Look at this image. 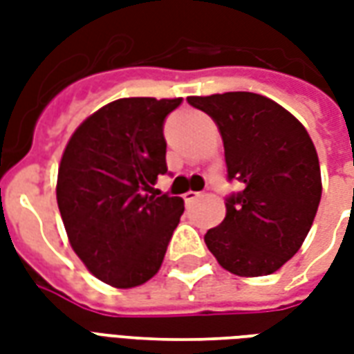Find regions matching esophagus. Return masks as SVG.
Returning a JSON list of instances; mask_svg holds the SVG:
<instances>
[{
    "label": "esophagus",
    "instance_id": "34e87169",
    "mask_svg": "<svg viewBox=\"0 0 354 354\" xmlns=\"http://www.w3.org/2000/svg\"><path fill=\"white\" fill-rule=\"evenodd\" d=\"M201 197H203V193L199 192H187L184 195V201L187 203V205H192V203H195V201H199Z\"/></svg>",
    "mask_w": 354,
    "mask_h": 354
}]
</instances>
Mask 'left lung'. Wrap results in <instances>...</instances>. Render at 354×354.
<instances>
[{
  "mask_svg": "<svg viewBox=\"0 0 354 354\" xmlns=\"http://www.w3.org/2000/svg\"><path fill=\"white\" fill-rule=\"evenodd\" d=\"M222 134L227 180L243 189L225 197V218L205 243L239 277H263L299 250L320 203L313 140L290 111L254 93L189 96Z\"/></svg>",
  "mask_w": 354,
  "mask_h": 354,
  "instance_id": "obj_1",
  "label": "left lung"
}]
</instances>
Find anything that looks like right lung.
Returning <instances> with one entry per match:
<instances>
[{"label": "right lung", "mask_w": 354, "mask_h": 354, "mask_svg": "<svg viewBox=\"0 0 354 354\" xmlns=\"http://www.w3.org/2000/svg\"><path fill=\"white\" fill-rule=\"evenodd\" d=\"M182 98H121L73 132L60 161L57 201L73 252L115 288L149 281L184 214V199L151 193L167 174L165 119Z\"/></svg>", "instance_id": "1"}]
</instances>
